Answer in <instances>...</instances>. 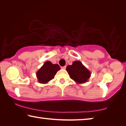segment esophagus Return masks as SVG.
<instances>
[{
	"mask_svg": "<svg viewBox=\"0 0 126 126\" xmlns=\"http://www.w3.org/2000/svg\"><path fill=\"white\" fill-rule=\"evenodd\" d=\"M61 68H62V69H65V68H66V66L65 65V66H63V67H61Z\"/></svg>",
	"mask_w": 126,
	"mask_h": 126,
	"instance_id": "obj_1",
	"label": "esophagus"
}]
</instances>
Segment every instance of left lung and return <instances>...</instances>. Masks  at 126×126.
Here are the masks:
<instances>
[{
    "label": "left lung",
    "instance_id": "obj_1",
    "mask_svg": "<svg viewBox=\"0 0 126 126\" xmlns=\"http://www.w3.org/2000/svg\"><path fill=\"white\" fill-rule=\"evenodd\" d=\"M67 71L70 78L78 83L86 82L91 76V73L79 61H74L72 65H68Z\"/></svg>",
    "mask_w": 126,
    "mask_h": 126
}]
</instances>
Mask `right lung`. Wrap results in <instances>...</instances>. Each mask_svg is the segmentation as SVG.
Listing matches in <instances>:
<instances>
[{"mask_svg":"<svg viewBox=\"0 0 126 126\" xmlns=\"http://www.w3.org/2000/svg\"><path fill=\"white\" fill-rule=\"evenodd\" d=\"M59 69L60 67L58 64H53L49 61L46 62L37 72L38 81L40 83H46L54 78V76Z\"/></svg>","mask_w":126,"mask_h":126,"instance_id":"obj_1","label":"right lung"}]
</instances>
